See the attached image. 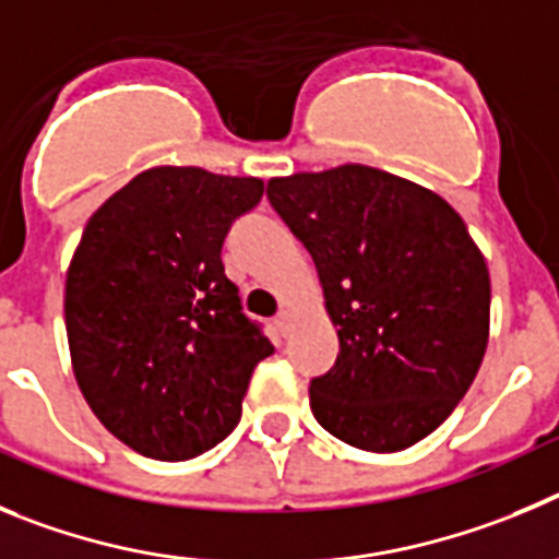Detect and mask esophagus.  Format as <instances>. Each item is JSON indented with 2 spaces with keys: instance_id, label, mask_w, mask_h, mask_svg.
I'll return each mask as SVG.
<instances>
[{
  "instance_id": "obj_1",
  "label": "esophagus",
  "mask_w": 559,
  "mask_h": 559,
  "mask_svg": "<svg viewBox=\"0 0 559 559\" xmlns=\"http://www.w3.org/2000/svg\"><path fill=\"white\" fill-rule=\"evenodd\" d=\"M273 323H275V329H278V334L286 336V334H289V329H292V314L286 309H281L278 314H275Z\"/></svg>"
}]
</instances>
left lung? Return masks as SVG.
<instances>
[{"instance_id": "obj_1", "label": "left lung", "mask_w": 559, "mask_h": 559, "mask_svg": "<svg viewBox=\"0 0 559 559\" xmlns=\"http://www.w3.org/2000/svg\"><path fill=\"white\" fill-rule=\"evenodd\" d=\"M267 200L314 259L340 336L314 376L317 424L365 451L424 440L479 373L490 275L462 217L373 167L273 178Z\"/></svg>"}]
</instances>
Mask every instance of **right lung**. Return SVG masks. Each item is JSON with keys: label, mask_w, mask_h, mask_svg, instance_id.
Listing matches in <instances>:
<instances>
[{"label": "right lung", "mask_w": 559, "mask_h": 559, "mask_svg": "<svg viewBox=\"0 0 559 559\" xmlns=\"http://www.w3.org/2000/svg\"><path fill=\"white\" fill-rule=\"evenodd\" d=\"M261 194L259 178L155 167L85 225L63 300L74 379L139 454L178 462L223 442L253 367L275 350L219 259Z\"/></svg>", "instance_id": "obj_1"}]
</instances>
